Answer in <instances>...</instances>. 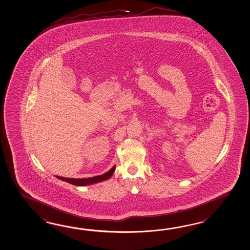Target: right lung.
<instances>
[{
  "label": "right lung",
  "mask_w": 250,
  "mask_h": 250,
  "mask_svg": "<svg viewBox=\"0 0 250 250\" xmlns=\"http://www.w3.org/2000/svg\"><path fill=\"white\" fill-rule=\"evenodd\" d=\"M116 166L113 167L109 171L100 175V176H96V177H92V178H62V177H56L59 179H61L62 181H66L68 183L75 185V186H87V185H91V184L98 183L100 181H104L111 177L113 173L115 171Z\"/></svg>",
  "instance_id": "add662e5"
}]
</instances>
